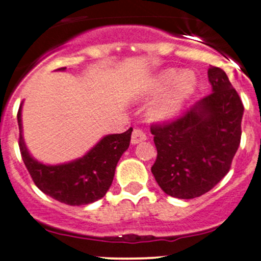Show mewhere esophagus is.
<instances>
[{
	"instance_id": "esophagus-1",
	"label": "esophagus",
	"mask_w": 261,
	"mask_h": 261,
	"mask_svg": "<svg viewBox=\"0 0 261 261\" xmlns=\"http://www.w3.org/2000/svg\"><path fill=\"white\" fill-rule=\"evenodd\" d=\"M146 140V135L142 130L140 128H134L133 135H131V143L133 145H137V143L142 142V141Z\"/></svg>"
}]
</instances>
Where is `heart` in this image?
Returning a JSON list of instances; mask_svg holds the SVG:
<instances>
[{
    "mask_svg": "<svg viewBox=\"0 0 261 261\" xmlns=\"http://www.w3.org/2000/svg\"><path fill=\"white\" fill-rule=\"evenodd\" d=\"M196 85V74L190 70L178 73L175 70H167L158 74L149 83L146 92L148 97H155L162 93L148 108L149 119L153 121H167L174 118L195 91Z\"/></svg>",
    "mask_w": 261,
    "mask_h": 261,
    "instance_id": "obj_1",
    "label": "heart"
}]
</instances>
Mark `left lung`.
<instances>
[{
	"instance_id": "left-lung-1",
	"label": "left lung",
	"mask_w": 261,
	"mask_h": 261,
	"mask_svg": "<svg viewBox=\"0 0 261 261\" xmlns=\"http://www.w3.org/2000/svg\"><path fill=\"white\" fill-rule=\"evenodd\" d=\"M212 93L175 120L151 126L157 160L152 174L162 190L194 199L211 190L229 172L241 143L244 107L226 72L207 71Z\"/></svg>"
}]
</instances>
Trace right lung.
<instances>
[{"label":"right lung","mask_w":261,"mask_h":261,"mask_svg":"<svg viewBox=\"0 0 261 261\" xmlns=\"http://www.w3.org/2000/svg\"><path fill=\"white\" fill-rule=\"evenodd\" d=\"M66 67L58 68L65 71ZM19 149L33 181L46 195L66 205L81 206L99 200L112 185L116 164L128 148L133 127L122 134L107 135L83 157L47 166L32 157L22 135V104L17 114Z\"/></svg>","instance_id":"add662e5"}]
</instances>
